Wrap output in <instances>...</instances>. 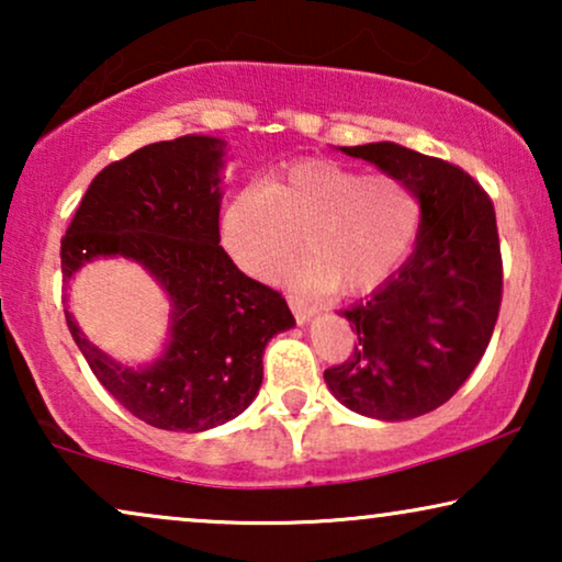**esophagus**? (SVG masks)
<instances>
[{"label":"esophagus","mask_w":562,"mask_h":562,"mask_svg":"<svg viewBox=\"0 0 562 562\" xmlns=\"http://www.w3.org/2000/svg\"><path fill=\"white\" fill-rule=\"evenodd\" d=\"M289 306H291V312H294L299 325H304V322H310L314 314H317V306H314L312 302H306L304 296H296V294H289Z\"/></svg>","instance_id":"1"}]
</instances>
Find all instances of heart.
Instances as JSON below:
<instances>
[{
  "label": "heart",
  "mask_w": 562,
  "mask_h": 562,
  "mask_svg": "<svg viewBox=\"0 0 562 562\" xmlns=\"http://www.w3.org/2000/svg\"><path fill=\"white\" fill-rule=\"evenodd\" d=\"M425 206L409 181L335 160H302L266 183H245L220 220L222 248L245 273L266 276L304 245L312 256L276 271L299 286L371 291L417 243Z\"/></svg>",
  "instance_id": "heart-1"
}]
</instances>
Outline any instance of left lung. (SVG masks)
Wrapping results in <instances>:
<instances>
[{
    "label": "left lung",
    "instance_id": "1",
    "mask_svg": "<svg viewBox=\"0 0 562 562\" xmlns=\"http://www.w3.org/2000/svg\"><path fill=\"white\" fill-rule=\"evenodd\" d=\"M409 181L425 220L409 260L371 296L340 312L356 348L325 381L363 417L402 422L437 409L488 348L502 306V248L494 204L463 168L396 143L342 148Z\"/></svg>",
    "mask_w": 562,
    "mask_h": 562
}]
</instances>
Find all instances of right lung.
Returning a JSON list of instances; mask_svg holds the SVG:
<instances>
[{
    "instance_id": "right-lung-1",
    "label": "right lung",
    "mask_w": 562,
    "mask_h": 562,
    "mask_svg": "<svg viewBox=\"0 0 562 562\" xmlns=\"http://www.w3.org/2000/svg\"><path fill=\"white\" fill-rule=\"evenodd\" d=\"M225 140L183 135L114 160L89 183L60 240L64 283L94 258H127L166 291L168 342L130 368L87 340L76 345L99 383L137 419L204 432L248 409L263 383V350L296 325L286 299L252 281L220 245Z\"/></svg>"
}]
</instances>
